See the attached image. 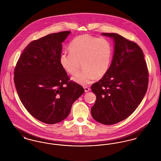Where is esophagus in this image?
Returning <instances> with one entry per match:
<instances>
[{"label": "esophagus", "mask_w": 161, "mask_h": 161, "mask_svg": "<svg viewBox=\"0 0 161 161\" xmlns=\"http://www.w3.org/2000/svg\"><path fill=\"white\" fill-rule=\"evenodd\" d=\"M84 89L85 92H88L90 91V88L88 87H84Z\"/></svg>", "instance_id": "esophagus-1"}]
</instances>
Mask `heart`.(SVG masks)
I'll use <instances>...</instances> for the list:
<instances>
[{
  "mask_svg": "<svg viewBox=\"0 0 161 161\" xmlns=\"http://www.w3.org/2000/svg\"><path fill=\"white\" fill-rule=\"evenodd\" d=\"M69 54H62L60 63L62 68L71 75L79 71L81 63L83 72L72 78L82 86L91 84L104 77L108 71L112 61V47L107 38H97L83 34L74 38L68 47Z\"/></svg>",
  "mask_w": 161,
  "mask_h": 161,
  "instance_id": "1",
  "label": "heart"
}]
</instances>
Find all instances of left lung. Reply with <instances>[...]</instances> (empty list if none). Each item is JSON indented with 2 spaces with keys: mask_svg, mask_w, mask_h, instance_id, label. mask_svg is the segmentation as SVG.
I'll use <instances>...</instances> for the list:
<instances>
[{
  "mask_svg": "<svg viewBox=\"0 0 161 161\" xmlns=\"http://www.w3.org/2000/svg\"><path fill=\"white\" fill-rule=\"evenodd\" d=\"M113 38L114 52L107 74L91 86L97 100L91 108L93 118L112 125L129 116L146 95L148 72L138 45L116 33H102Z\"/></svg>",
  "mask_w": 161,
  "mask_h": 161,
  "instance_id": "obj_1",
  "label": "left lung"
}]
</instances>
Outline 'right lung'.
Masks as SVG:
<instances>
[{
	"instance_id": "right-lung-1",
	"label": "right lung",
	"mask_w": 161,
	"mask_h": 161,
	"mask_svg": "<svg viewBox=\"0 0 161 161\" xmlns=\"http://www.w3.org/2000/svg\"><path fill=\"white\" fill-rule=\"evenodd\" d=\"M70 34L63 31L34 40L23 50L14 70L19 98L33 117L54 124L69 115L73 103L84 93L60 63L62 42Z\"/></svg>"
}]
</instances>
